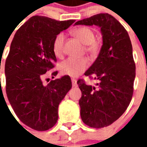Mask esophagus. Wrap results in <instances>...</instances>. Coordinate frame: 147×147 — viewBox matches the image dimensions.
<instances>
[{
	"instance_id": "obj_1",
	"label": "esophagus",
	"mask_w": 147,
	"mask_h": 147,
	"mask_svg": "<svg viewBox=\"0 0 147 147\" xmlns=\"http://www.w3.org/2000/svg\"><path fill=\"white\" fill-rule=\"evenodd\" d=\"M71 83H72V86H73V87H76V86H77L76 80H75V79H71Z\"/></svg>"
}]
</instances>
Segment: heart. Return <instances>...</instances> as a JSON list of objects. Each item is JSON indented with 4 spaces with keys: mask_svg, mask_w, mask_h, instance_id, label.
Wrapping results in <instances>:
<instances>
[{
    "mask_svg": "<svg viewBox=\"0 0 147 147\" xmlns=\"http://www.w3.org/2000/svg\"><path fill=\"white\" fill-rule=\"evenodd\" d=\"M71 34L83 45L85 50L90 55H96L99 50L100 45L95 40L94 30L87 27H78L71 31ZM64 44V35L59 34L56 37L53 44V50L56 57H61L63 54ZM89 66V61L86 57H69L59 64V69L61 74L71 77L79 76Z\"/></svg>",
    "mask_w": 147,
    "mask_h": 147,
    "instance_id": "b5f03b06",
    "label": "heart"
}]
</instances>
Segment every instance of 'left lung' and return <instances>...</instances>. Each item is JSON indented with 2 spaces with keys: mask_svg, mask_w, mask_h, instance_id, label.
Masks as SVG:
<instances>
[{
  "mask_svg": "<svg viewBox=\"0 0 147 147\" xmlns=\"http://www.w3.org/2000/svg\"><path fill=\"white\" fill-rule=\"evenodd\" d=\"M76 25H96L101 28L103 45L85 76L99 81L97 86L77 83L82 91L80 115L83 123L94 128L107 127L119 119L133 95L136 64L129 35L119 21L100 13L78 21Z\"/></svg>",
  "mask_w": 147,
  "mask_h": 147,
  "instance_id": "obj_1",
  "label": "left lung"
}]
</instances>
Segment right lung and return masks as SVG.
I'll use <instances>...</instances> for the list:
<instances>
[{"label": "right lung", "instance_id": "right-lung-1", "mask_svg": "<svg viewBox=\"0 0 147 147\" xmlns=\"http://www.w3.org/2000/svg\"><path fill=\"white\" fill-rule=\"evenodd\" d=\"M75 21L34 16L18 29L11 42L5 61L6 94L18 118L32 129L46 131L54 126L58 105L71 88L68 76L47 85L42 80L57 62L53 50L55 38Z\"/></svg>", "mask_w": 147, "mask_h": 147}]
</instances>
